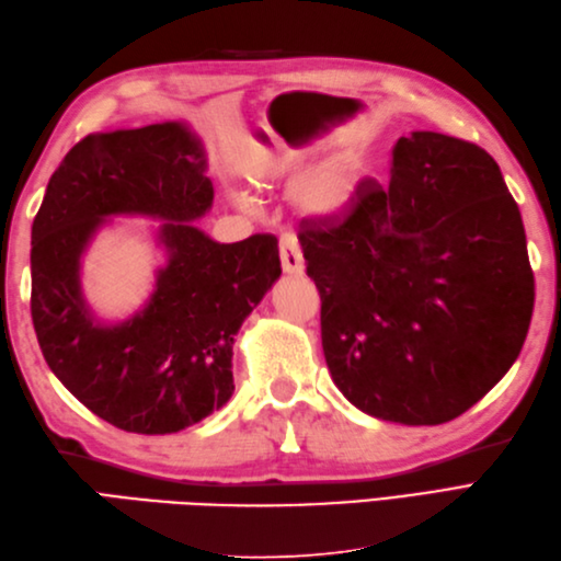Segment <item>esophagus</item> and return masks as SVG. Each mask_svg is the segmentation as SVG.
<instances>
[{"label":"esophagus","mask_w":561,"mask_h":561,"mask_svg":"<svg viewBox=\"0 0 561 561\" xmlns=\"http://www.w3.org/2000/svg\"><path fill=\"white\" fill-rule=\"evenodd\" d=\"M279 260H282V270L287 274H304V253L299 241L291 233L279 238Z\"/></svg>","instance_id":"34e87169"}]
</instances>
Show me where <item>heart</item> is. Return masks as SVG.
<instances>
[{
    "label": "heart",
    "mask_w": 561,
    "mask_h": 561,
    "mask_svg": "<svg viewBox=\"0 0 561 561\" xmlns=\"http://www.w3.org/2000/svg\"><path fill=\"white\" fill-rule=\"evenodd\" d=\"M308 159L306 151H291L277 163V173H289ZM362 178V161L354 151H337L311 165L294 185V202L311 217H328L352 199Z\"/></svg>",
    "instance_id": "obj_1"
}]
</instances>
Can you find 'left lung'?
<instances>
[{"mask_svg": "<svg viewBox=\"0 0 561 561\" xmlns=\"http://www.w3.org/2000/svg\"><path fill=\"white\" fill-rule=\"evenodd\" d=\"M330 376L354 408L422 426L482 400L526 342L535 279L520 211L472 141L412 133L388 185L299 231Z\"/></svg>", "mask_w": 561, "mask_h": 561, "instance_id": "left-lung-1", "label": "left lung"}]
</instances>
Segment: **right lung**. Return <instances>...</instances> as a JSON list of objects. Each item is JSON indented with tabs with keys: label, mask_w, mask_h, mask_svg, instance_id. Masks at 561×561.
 <instances>
[{
	"label": "right lung",
	"mask_w": 561,
	"mask_h": 561,
	"mask_svg": "<svg viewBox=\"0 0 561 561\" xmlns=\"http://www.w3.org/2000/svg\"><path fill=\"white\" fill-rule=\"evenodd\" d=\"M199 139L181 123L83 137L47 183L31 229V316L47 366L101 420L175 434L233 396V337L279 279L277 238L217 243L195 221L211 207ZM117 213L163 218L170 253L139 314L99 324L80 296L88 241Z\"/></svg>",
	"instance_id": "1"
}]
</instances>
